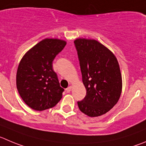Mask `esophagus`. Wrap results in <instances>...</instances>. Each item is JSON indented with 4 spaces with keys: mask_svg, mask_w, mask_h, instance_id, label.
<instances>
[{
    "mask_svg": "<svg viewBox=\"0 0 146 146\" xmlns=\"http://www.w3.org/2000/svg\"><path fill=\"white\" fill-rule=\"evenodd\" d=\"M71 89H72V87L71 86H69V87H68V88H67L65 90H66L67 93H69V92H70Z\"/></svg>",
    "mask_w": 146,
    "mask_h": 146,
    "instance_id": "obj_1",
    "label": "esophagus"
}]
</instances>
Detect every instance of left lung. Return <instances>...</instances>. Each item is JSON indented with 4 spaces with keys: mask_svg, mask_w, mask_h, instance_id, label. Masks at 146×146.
<instances>
[{
    "mask_svg": "<svg viewBox=\"0 0 146 146\" xmlns=\"http://www.w3.org/2000/svg\"><path fill=\"white\" fill-rule=\"evenodd\" d=\"M74 44L86 89V95L78 102V106L88 116H101L120 97L122 85L119 63L109 49L94 39H78Z\"/></svg>",
    "mask_w": 146,
    "mask_h": 146,
    "instance_id": "8db88e82",
    "label": "left lung"
}]
</instances>
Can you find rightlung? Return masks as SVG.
Masks as SVG:
<instances>
[{
	"instance_id": "right-lung-1",
	"label": "right lung",
	"mask_w": 146,
	"mask_h": 146,
	"mask_svg": "<svg viewBox=\"0 0 146 146\" xmlns=\"http://www.w3.org/2000/svg\"><path fill=\"white\" fill-rule=\"evenodd\" d=\"M66 42L58 39H44L23 57L16 73V87L26 104L36 111L52 108L62 98L58 76L52 61Z\"/></svg>"
}]
</instances>
